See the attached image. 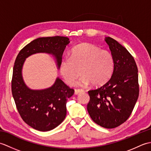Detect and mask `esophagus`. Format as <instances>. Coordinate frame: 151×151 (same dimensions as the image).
Returning <instances> with one entry per match:
<instances>
[{
  "mask_svg": "<svg viewBox=\"0 0 151 151\" xmlns=\"http://www.w3.org/2000/svg\"><path fill=\"white\" fill-rule=\"evenodd\" d=\"M84 91L83 90V89H75V95H78V94H79L80 93H82V92H84Z\"/></svg>",
  "mask_w": 151,
  "mask_h": 151,
  "instance_id": "1",
  "label": "esophagus"
}]
</instances>
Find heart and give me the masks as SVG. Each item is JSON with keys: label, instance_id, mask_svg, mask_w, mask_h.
I'll use <instances>...</instances> for the list:
<instances>
[{"label": "heart", "instance_id": "heart-1", "mask_svg": "<svg viewBox=\"0 0 151 151\" xmlns=\"http://www.w3.org/2000/svg\"><path fill=\"white\" fill-rule=\"evenodd\" d=\"M114 67V56L110 51L82 43L73 48L69 58L61 62L60 71L69 85L75 84L82 74L84 76L78 85L86 86L92 83L95 86H100L110 80Z\"/></svg>", "mask_w": 151, "mask_h": 151}]
</instances>
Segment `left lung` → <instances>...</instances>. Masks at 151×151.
<instances>
[{"instance_id": "left-lung-1", "label": "left lung", "mask_w": 151, "mask_h": 151, "mask_svg": "<svg viewBox=\"0 0 151 151\" xmlns=\"http://www.w3.org/2000/svg\"><path fill=\"white\" fill-rule=\"evenodd\" d=\"M105 41L114 56L113 73L104 85L88 91L87 110L95 123L114 129L128 119L138 99V70L126 48L110 37Z\"/></svg>"}]
</instances>
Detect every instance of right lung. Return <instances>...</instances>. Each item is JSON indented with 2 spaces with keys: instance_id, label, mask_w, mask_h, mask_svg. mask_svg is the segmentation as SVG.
Returning <instances> with one entry per match:
<instances>
[{
  "instance_id": "1",
  "label": "right lung",
  "mask_w": 151,
  "mask_h": 151,
  "mask_svg": "<svg viewBox=\"0 0 151 151\" xmlns=\"http://www.w3.org/2000/svg\"><path fill=\"white\" fill-rule=\"evenodd\" d=\"M69 43V38L63 36L37 38L21 49L15 59L12 81L13 97L22 120L36 130L47 132L62 123L67 114V101L75 91L58 76L49 88H28L22 77L24 62L33 54L46 53L54 57L59 69L63 51Z\"/></svg>"
}]
</instances>
